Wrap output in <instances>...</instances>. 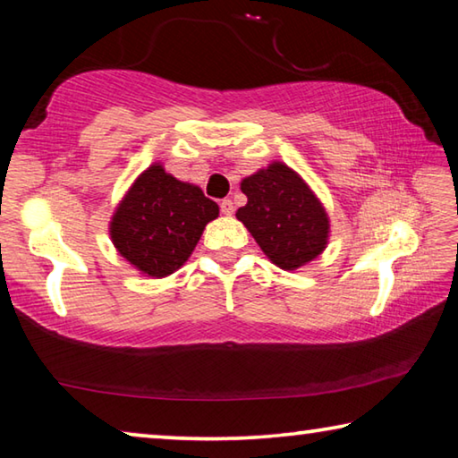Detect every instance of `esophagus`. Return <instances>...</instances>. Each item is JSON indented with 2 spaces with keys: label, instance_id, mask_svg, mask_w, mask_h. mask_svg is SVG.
I'll return each mask as SVG.
<instances>
[{
  "label": "esophagus",
  "instance_id": "obj_1",
  "mask_svg": "<svg viewBox=\"0 0 458 458\" xmlns=\"http://www.w3.org/2000/svg\"><path fill=\"white\" fill-rule=\"evenodd\" d=\"M220 210H222L224 216H232V214H234V204H232V199H222Z\"/></svg>",
  "mask_w": 458,
  "mask_h": 458
}]
</instances>
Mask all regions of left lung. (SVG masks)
Listing matches in <instances>:
<instances>
[{
  "instance_id": "8db88e82",
  "label": "left lung",
  "mask_w": 458,
  "mask_h": 458,
  "mask_svg": "<svg viewBox=\"0 0 458 458\" xmlns=\"http://www.w3.org/2000/svg\"><path fill=\"white\" fill-rule=\"evenodd\" d=\"M246 206L236 218L244 224L262 252L284 270L319 257L329 240V218L303 177L275 161L240 183Z\"/></svg>"
}]
</instances>
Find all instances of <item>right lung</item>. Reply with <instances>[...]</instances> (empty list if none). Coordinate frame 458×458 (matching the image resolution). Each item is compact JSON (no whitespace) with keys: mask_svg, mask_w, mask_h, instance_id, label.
Returning a JSON list of instances; mask_svg holds the SVG:
<instances>
[{"mask_svg":"<svg viewBox=\"0 0 458 458\" xmlns=\"http://www.w3.org/2000/svg\"><path fill=\"white\" fill-rule=\"evenodd\" d=\"M220 208L198 185L175 180L153 164L137 177L113 214L111 240L139 273L164 278L175 273L196 248L206 224Z\"/></svg>","mask_w":458,"mask_h":458,"instance_id":"add662e5","label":"right lung"}]
</instances>
